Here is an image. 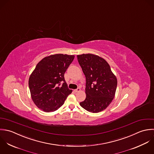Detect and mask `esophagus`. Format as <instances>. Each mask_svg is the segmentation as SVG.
Segmentation results:
<instances>
[{
	"label": "esophagus",
	"instance_id": "obj_1",
	"mask_svg": "<svg viewBox=\"0 0 154 154\" xmlns=\"http://www.w3.org/2000/svg\"><path fill=\"white\" fill-rule=\"evenodd\" d=\"M74 91H75V93H78V92H79V91H81V88H77V89H76V90H74Z\"/></svg>",
	"mask_w": 154,
	"mask_h": 154
}]
</instances>
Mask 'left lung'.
I'll use <instances>...</instances> for the list:
<instances>
[{
    "label": "left lung",
    "mask_w": 154,
    "mask_h": 154,
    "mask_svg": "<svg viewBox=\"0 0 154 154\" xmlns=\"http://www.w3.org/2000/svg\"><path fill=\"white\" fill-rule=\"evenodd\" d=\"M77 58L86 78V98L80 105L92 113L101 112L115 97L116 77L107 62L97 55L83 54Z\"/></svg>",
    "instance_id": "8db88e82"
}]
</instances>
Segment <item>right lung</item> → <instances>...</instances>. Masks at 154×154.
I'll list each match as a JSON object with an SVG mask.
<instances>
[{
	"instance_id": "right-lung-1",
	"label": "right lung",
	"mask_w": 154,
	"mask_h": 154,
	"mask_svg": "<svg viewBox=\"0 0 154 154\" xmlns=\"http://www.w3.org/2000/svg\"><path fill=\"white\" fill-rule=\"evenodd\" d=\"M74 58L73 55L57 54L45 57L38 63L29 77V86L32 100L39 109L54 112L72 93L64 75Z\"/></svg>"
}]
</instances>
